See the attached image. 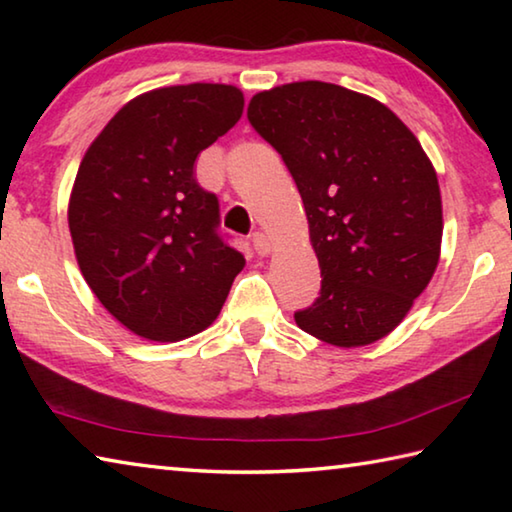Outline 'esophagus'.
<instances>
[{
    "instance_id": "1",
    "label": "esophagus",
    "mask_w": 512,
    "mask_h": 512,
    "mask_svg": "<svg viewBox=\"0 0 512 512\" xmlns=\"http://www.w3.org/2000/svg\"><path fill=\"white\" fill-rule=\"evenodd\" d=\"M253 248L259 257H266L271 253V239H268L264 232H255L253 235Z\"/></svg>"
}]
</instances>
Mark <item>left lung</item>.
I'll return each instance as SVG.
<instances>
[{"instance_id": "left-lung-1", "label": "left lung", "mask_w": 512, "mask_h": 512, "mask_svg": "<svg viewBox=\"0 0 512 512\" xmlns=\"http://www.w3.org/2000/svg\"><path fill=\"white\" fill-rule=\"evenodd\" d=\"M248 121L296 180L320 296L293 314L316 339L359 348L391 334L440 259L433 164L384 103L323 81L255 94Z\"/></svg>"}]
</instances>
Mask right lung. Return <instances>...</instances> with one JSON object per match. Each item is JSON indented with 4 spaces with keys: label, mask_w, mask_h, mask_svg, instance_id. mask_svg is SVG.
<instances>
[{
    "label": "right lung",
    "mask_w": 512,
    "mask_h": 512,
    "mask_svg": "<svg viewBox=\"0 0 512 512\" xmlns=\"http://www.w3.org/2000/svg\"><path fill=\"white\" fill-rule=\"evenodd\" d=\"M235 85L189 83L128 101L90 144L69 196V232L94 296L149 341H180L219 316L244 255L219 235V198L198 153L237 124Z\"/></svg>",
    "instance_id": "add662e5"
}]
</instances>
